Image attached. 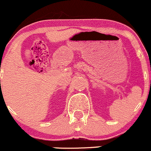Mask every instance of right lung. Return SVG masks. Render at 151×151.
<instances>
[{
  "mask_svg": "<svg viewBox=\"0 0 151 151\" xmlns=\"http://www.w3.org/2000/svg\"><path fill=\"white\" fill-rule=\"evenodd\" d=\"M0 82H1V81H0Z\"/></svg>",
  "mask_w": 151,
  "mask_h": 151,
  "instance_id": "obj_1",
  "label": "right lung"
}]
</instances>
